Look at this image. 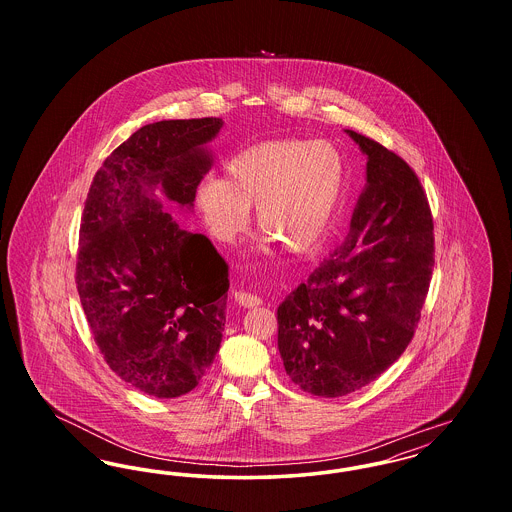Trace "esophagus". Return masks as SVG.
<instances>
[{"instance_id":"1","label":"esophagus","mask_w":512,"mask_h":512,"mask_svg":"<svg viewBox=\"0 0 512 512\" xmlns=\"http://www.w3.org/2000/svg\"><path fill=\"white\" fill-rule=\"evenodd\" d=\"M232 297H234V301H236L238 305H242L245 309H253V307H259V305L263 303V299L257 297V295H253V293L234 292L232 293Z\"/></svg>"}]
</instances>
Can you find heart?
<instances>
[{
	"label": "heart",
	"instance_id": "heart-1",
	"mask_svg": "<svg viewBox=\"0 0 512 512\" xmlns=\"http://www.w3.org/2000/svg\"><path fill=\"white\" fill-rule=\"evenodd\" d=\"M347 169L340 149L328 142L272 140L234 155L224 178H205L195 207L207 232L234 244L257 207L261 230L290 253H311L330 232Z\"/></svg>",
	"mask_w": 512,
	"mask_h": 512
}]
</instances>
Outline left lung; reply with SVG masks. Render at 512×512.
<instances>
[{
    "mask_svg": "<svg viewBox=\"0 0 512 512\" xmlns=\"http://www.w3.org/2000/svg\"><path fill=\"white\" fill-rule=\"evenodd\" d=\"M366 155V184L347 236L278 307V351L303 391L341 397L407 349L430 288L434 222L413 169L345 130Z\"/></svg>",
    "mask_w": 512,
    "mask_h": 512,
    "instance_id": "1",
    "label": "left lung"
}]
</instances>
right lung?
<instances>
[{
    "mask_svg": "<svg viewBox=\"0 0 512 512\" xmlns=\"http://www.w3.org/2000/svg\"><path fill=\"white\" fill-rule=\"evenodd\" d=\"M222 119L136 130L96 172L80 224L76 288L109 368L151 397L194 390L226 322L228 267L169 211H194Z\"/></svg>",
    "mask_w": 512,
    "mask_h": 512,
    "instance_id": "right-lung-1",
    "label": "right lung"
}]
</instances>
